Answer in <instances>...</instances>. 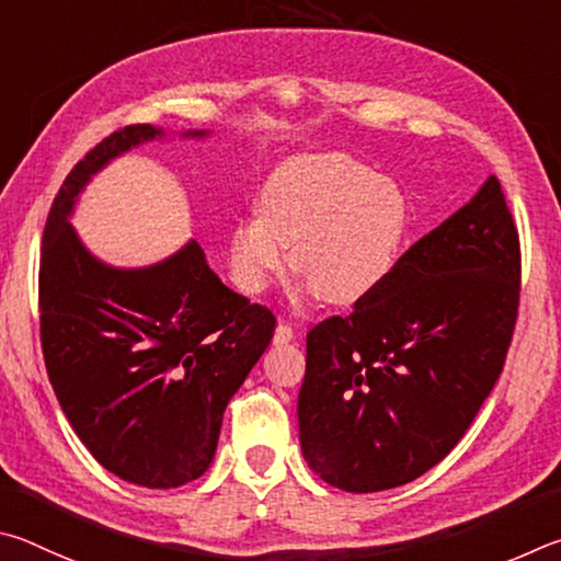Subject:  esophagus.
Masks as SVG:
<instances>
[{"instance_id": "obj_1", "label": "esophagus", "mask_w": 561, "mask_h": 561, "mask_svg": "<svg viewBox=\"0 0 561 561\" xmlns=\"http://www.w3.org/2000/svg\"><path fill=\"white\" fill-rule=\"evenodd\" d=\"M293 337H296V335H293V328L286 325V322H278V328H275V332H273L275 345H288Z\"/></svg>"}]
</instances>
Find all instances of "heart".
<instances>
[{
  "mask_svg": "<svg viewBox=\"0 0 561 561\" xmlns=\"http://www.w3.org/2000/svg\"><path fill=\"white\" fill-rule=\"evenodd\" d=\"M409 229L397 182L342 152L290 157L265 180L259 216L233 226L229 263L249 293L288 265L332 306H357L391 275Z\"/></svg>",
  "mask_w": 561,
  "mask_h": 561,
  "instance_id": "heart-1",
  "label": "heart"
}]
</instances>
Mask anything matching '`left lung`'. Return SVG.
Segmentation results:
<instances>
[{"label":"left lung","mask_w":561,"mask_h":561,"mask_svg":"<svg viewBox=\"0 0 561 561\" xmlns=\"http://www.w3.org/2000/svg\"><path fill=\"white\" fill-rule=\"evenodd\" d=\"M517 306V226L488 176L401 255L385 286L308 332L298 397L308 466L347 493L424 476L493 391Z\"/></svg>","instance_id":"8db88e82"}]
</instances>
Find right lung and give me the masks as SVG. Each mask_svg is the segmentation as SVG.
<instances>
[{
  "instance_id": "obj_1",
  "label": "right lung",
  "mask_w": 561,
  "mask_h": 561,
  "mask_svg": "<svg viewBox=\"0 0 561 561\" xmlns=\"http://www.w3.org/2000/svg\"><path fill=\"white\" fill-rule=\"evenodd\" d=\"M162 135L127 125L66 176L44 229L38 312L48 379L76 436L113 476L167 490L209 468L226 404L271 345L275 318L226 288L196 241L147 268H115L78 239L68 219L91 176Z\"/></svg>"
}]
</instances>
